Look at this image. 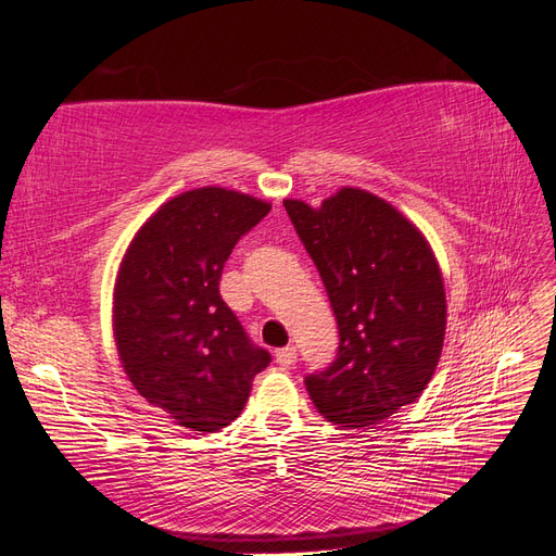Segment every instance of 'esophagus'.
Returning <instances> with one entry per match:
<instances>
[{"instance_id":"esophagus-1","label":"esophagus","mask_w":556,"mask_h":556,"mask_svg":"<svg viewBox=\"0 0 556 556\" xmlns=\"http://www.w3.org/2000/svg\"><path fill=\"white\" fill-rule=\"evenodd\" d=\"M276 362L280 366H292L296 362V348L294 345H288V348H280L276 352Z\"/></svg>"}]
</instances>
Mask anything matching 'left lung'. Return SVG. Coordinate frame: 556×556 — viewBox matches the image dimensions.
<instances>
[{
    "label": "left lung",
    "mask_w": 556,
    "mask_h": 556,
    "mask_svg": "<svg viewBox=\"0 0 556 556\" xmlns=\"http://www.w3.org/2000/svg\"><path fill=\"white\" fill-rule=\"evenodd\" d=\"M327 288L339 357L306 378L329 422L376 427L422 396L439 366L447 301L427 237L396 206L341 188L319 206L282 201Z\"/></svg>",
    "instance_id": "left-lung-1"
}]
</instances>
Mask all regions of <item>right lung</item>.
I'll return each mask as SVG.
<instances>
[{
  "label": "right lung",
  "instance_id": "obj_1",
  "mask_svg": "<svg viewBox=\"0 0 556 556\" xmlns=\"http://www.w3.org/2000/svg\"><path fill=\"white\" fill-rule=\"evenodd\" d=\"M271 211L204 185L172 197L134 233L113 285V341L129 382L176 427L220 431L271 357L220 296L233 245Z\"/></svg>",
  "mask_w": 556,
  "mask_h": 556
}]
</instances>
